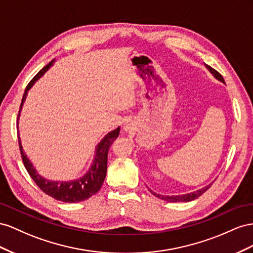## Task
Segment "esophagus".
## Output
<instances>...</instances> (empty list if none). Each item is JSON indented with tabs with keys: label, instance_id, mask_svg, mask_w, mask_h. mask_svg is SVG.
<instances>
[{
	"label": "esophagus",
	"instance_id": "obj_1",
	"mask_svg": "<svg viewBox=\"0 0 253 253\" xmlns=\"http://www.w3.org/2000/svg\"><path fill=\"white\" fill-rule=\"evenodd\" d=\"M124 129H125V130H127V127H124Z\"/></svg>",
	"mask_w": 253,
	"mask_h": 253
}]
</instances>
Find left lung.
I'll return each mask as SVG.
<instances>
[{"mask_svg":"<svg viewBox=\"0 0 253 253\" xmlns=\"http://www.w3.org/2000/svg\"><path fill=\"white\" fill-rule=\"evenodd\" d=\"M206 68L208 69V71L210 72V73H211L216 79H217V81H219V82L222 83V84H225V81H223L222 76L218 73L217 71H215V70L212 69L211 67L207 66V64H206ZM212 183H213V182H212ZM212 183L208 184L207 186L203 187V189L197 190V191H194V192L187 193V194H183V195H171V196H168V195L157 194V193L151 191L150 189H149V191H150L151 194L155 195L156 197L160 198V199H162V200H165V201H169V203H189V201H192V200H194V199L198 198L199 196H201V195H203V194L209 189V187H210V186L212 185Z\"/></svg>","mask_w":253,"mask_h":253,"instance_id":"obj_1","label":"left lung"}]
</instances>
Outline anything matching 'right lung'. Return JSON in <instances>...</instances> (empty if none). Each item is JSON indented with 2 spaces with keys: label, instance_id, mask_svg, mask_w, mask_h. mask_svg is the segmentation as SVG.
<instances>
[{
  "label": "right lung",
  "instance_id": "obj_1",
  "mask_svg": "<svg viewBox=\"0 0 253 253\" xmlns=\"http://www.w3.org/2000/svg\"><path fill=\"white\" fill-rule=\"evenodd\" d=\"M55 60L50 61L46 67L43 68L39 73L36 75L31 83L27 84L26 89L24 91V94L22 97V102H21L20 111L18 115V123L21 110L24 105L26 96L28 94V91L32 89V86L38 82L39 79L44 75L50 67H53ZM19 130V128H18ZM120 134V127H118L114 130L107 133L104 138L100 140L97 144L94 151V156H93V160L90 165L89 169L86 170L85 174L77 179L69 180V181H60V180H49L41 176L39 172L34 167L32 161L26 156L25 151L23 149L22 144H21L20 134L19 135V146L21 156H22V160L24 163V167L28 174L32 177V179L36 182L40 189L47 194L48 196L53 197L56 200L62 201V203H69V204H75L79 201H84L89 199L93 195H95L102 187L106 174H107V161H108V151H109L113 142L117 140Z\"/></svg>",
  "mask_w": 253,
  "mask_h": 253
}]
</instances>
